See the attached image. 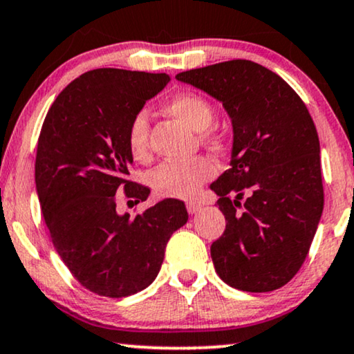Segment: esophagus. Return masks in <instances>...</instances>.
Returning a JSON list of instances; mask_svg holds the SVG:
<instances>
[{
    "mask_svg": "<svg viewBox=\"0 0 354 354\" xmlns=\"http://www.w3.org/2000/svg\"><path fill=\"white\" fill-rule=\"evenodd\" d=\"M201 204L199 203H196V201H189V203H187V211H188V214H196V212H199L201 211Z\"/></svg>",
    "mask_w": 354,
    "mask_h": 354,
    "instance_id": "obj_1",
    "label": "esophagus"
}]
</instances>
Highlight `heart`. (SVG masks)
I'll return each mask as SVG.
<instances>
[{"instance_id":"b5f03b06","label":"heart","mask_w":354,"mask_h":354,"mask_svg":"<svg viewBox=\"0 0 354 354\" xmlns=\"http://www.w3.org/2000/svg\"><path fill=\"white\" fill-rule=\"evenodd\" d=\"M165 109L169 115L193 131H206L214 121L211 102L193 92L174 95ZM148 129H150L148 118L143 111L134 115L127 127V148L136 161L147 160L150 155ZM215 171H217L215 162L206 156H196L188 161H165L153 169L148 182L160 196L192 198L199 192L203 183L211 180Z\"/></svg>"}]
</instances>
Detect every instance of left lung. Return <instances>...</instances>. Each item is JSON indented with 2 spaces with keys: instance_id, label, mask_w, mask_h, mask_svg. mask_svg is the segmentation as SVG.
<instances>
[{
  "instance_id": "obj_1",
  "label": "left lung",
  "mask_w": 354,
  "mask_h": 354,
  "mask_svg": "<svg viewBox=\"0 0 354 354\" xmlns=\"http://www.w3.org/2000/svg\"><path fill=\"white\" fill-rule=\"evenodd\" d=\"M176 78L222 102L233 126L232 167L211 183L227 220L211 245L215 271L239 290L283 288L305 262L324 207L319 139L308 110L281 76L250 60Z\"/></svg>"
}]
</instances>
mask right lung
<instances>
[{
    "mask_svg": "<svg viewBox=\"0 0 354 354\" xmlns=\"http://www.w3.org/2000/svg\"><path fill=\"white\" fill-rule=\"evenodd\" d=\"M171 81L166 73L97 68L54 100L38 139L35 182L54 248L76 281L120 299L160 273L171 234L187 223L183 201L166 198L131 217L116 212V192L145 201L150 189L127 180L126 134L134 115Z\"/></svg>",
    "mask_w": 354,
    "mask_h": 354,
    "instance_id": "right-lung-1",
    "label": "right lung"
}]
</instances>
